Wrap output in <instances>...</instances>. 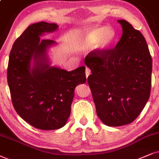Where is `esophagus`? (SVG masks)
Returning <instances> with one entry per match:
<instances>
[{"mask_svg":"<svg viewBox=\"0 0 159 159\" xmlns=\"http://www.w3.org/2000/svg\"><path fill=\"white\" fill-rule=\"evenodd\" d=\"M85 73H86V78H87L88 76H89V75H90V74H91V70H90L89 68H88V67H86Z\"/></svg>","mask_w":159,"mask_h":159,"instance_id":"1","label":"esophagus"}]
</instances>
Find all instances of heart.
I'll return each mask as SVG.
<instances>
[{
    "label": "heart",
    "mask_w": 159,
    "mask_h": 159,
    "mask_svg": "<svg viewBox=\"0 0 159 159\" xmlns=\"http://www.w3.org/2000/svg\"><path fill=\"white\" fill-rule=\"evenodd\" d=\"M115 38V31L111 27H99L86 31L84 34L81 44L84 47H91L97 44L100 50L109 47Z\"/></svg>",
    "instance_id": "heart-1"
}]
</instances>
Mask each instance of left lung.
Wrapping results in <instances>:
<instances>
[{"label":"left lung","mask_w":159,"mask_h":159,"mask_svg":"<svg viewBox=\"0 0 159 159\" xmlns=\"http://www.w3.org/2000/svg\"><path fill=\"white\" fill-rule=\"evenodd\" d=\"M121 39L115 48L98 50L86 56L91 70L88 84L96 112L108 126L131 123L150 98L152 58L142 33L124 20Z\"/></svg>","instance_id":"left-lung-1"}]
</instances>
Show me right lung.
I'll use <instances>...</instances> for the list:
<instances>
[{"label": "right lung", "mask_w": 159, "mask_h": 159, "mask_svg": "<svg viewBox=\"0 0 159 159\" xmlns=\"http://www.w3.org/2000/svg\"><path fill=\"white\" fill-rule=\"evenodd\" d=\"M57 29L56 23L32 24L15 40L9 54L7 81L14 108L25 122L40 130L65 125L74 89L86 80L84 66L69 72L50 66L47 49L55 41L40 37Z\"/></svg>", "instance_id": "1"}]
</instances>
